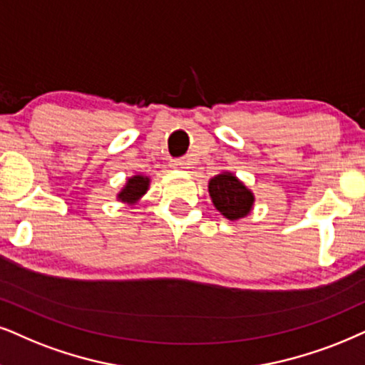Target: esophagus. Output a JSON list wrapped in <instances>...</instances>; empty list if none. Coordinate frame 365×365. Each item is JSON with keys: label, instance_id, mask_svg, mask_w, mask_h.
<instances>
[{"label": "esophagus", "instance_id": "esophagus-1", "mask_svg": "<svg viewBox=\"0 0 365 365\" xmlns=\"http://www.w3.org/2000/svg\"><path fill=\"white\" fill-rule=\"evenodd\" d=\"M187 161L183 160V158H178V160H173V163H172V167L173 168H180V170H185V168H188L187 167Z\"/></svg>", "mask_w": 365, "mask_h": 365}]
</instances>
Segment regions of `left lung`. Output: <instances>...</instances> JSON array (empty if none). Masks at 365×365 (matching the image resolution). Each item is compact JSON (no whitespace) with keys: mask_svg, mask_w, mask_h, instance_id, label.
I'll return each mask as SVG.
<instances>
[{"mask_svg":"<svg viewBox=\"0 0 365 365\" xmlns=\"http://www.w3.org/2000/svg\"><path fill=\"white\" fill-rule=\"evenodd\" d=\"M209 193L215 209L229 220L246 217L255 204V195L232 173L224 172L209 182Z\"/></svg>","mask_w":365,"mask_h":365,"instance_id":"obj_1","label":"left lung"}]
</instances>
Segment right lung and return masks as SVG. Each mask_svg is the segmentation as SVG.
Here are the masks:
<instances>
[{
	"mask_svg": "<svg viewBox=\"0 0 365 365\" xmlns=\"http://www.w3.org/2000/svg\"><path fill=\"white\" fill-rule=\"evenodd\" d=\"M148 185H150L148 177L135 175V177L128 180L126 187L118 193V198L123 202H128V204H135L136 200H140V198L145 195L146 190H148Z\"/></svg>",
	"mask_w": 365,
	"mask_h": 365,
	"instance_id": "add662e5",
	"label": "right lung"
}]
</instances>
